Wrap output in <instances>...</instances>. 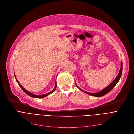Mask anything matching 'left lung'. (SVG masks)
<instances>
[{
    "label": "left lung",
    "instance_id": "left-lung-1",
    "mask_svg": "<svg viewBox=\"0 0 134 134\" xmlns=\"http://www.w3.org/2000/svg\"><path fill=\"white\" fill-rule=\"evenodd\" d=\"M122 63L121 62V68L120 69V70H119V74L118 75V76H117V77L114 80V81L110 84L107 87H106L105 88L103 89L102 90H101V91L98 92V93H89V92H86V91H84L83 90H82V89H81L77 85H76V86H77L80 90H81L82 91L84 92V93L88 94V95H92V96H94V97H102V96H103V95L107 94V93H108L109 92H110L112 89L116 86V85L118 83V81H119L121 76V74H122Z\"/></svg>",
    "mask_w": 134,
    "mask_h": 134
}]
</instances>
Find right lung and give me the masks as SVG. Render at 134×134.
Returning a JSON list of instances; mask_svg holds the SVG:
<instances>
[{"label":"right lung","mask_w":134,"mask_h":134,"mask_svg":"<svg viewBox=\"0 0 134 134\" xmlns=\"http://www.w3.org/2000/svg\"><path fill=\"white\" fill-rule=\"evenodd\" d=\"M14 75H15V79H16V82H17V83H18V85L20 86V87L22 89V90L26 94H27V95H29V96H30V97H32V98H39V99H40V98H44V97H47V96H48V95H50V94H51V93H52L55 90V88H56V87H57V84H56V83H55V86H54V89L52 91H51V92H49L48 93H47V94H43V95H35V94H32V93H30V92H29L28 91H27L26 90H25L21 84H20V83H19V82L18 81V80L16 79V76H15V74H14Z\"/></svg>","instance_id":"1"}]
</instances>
